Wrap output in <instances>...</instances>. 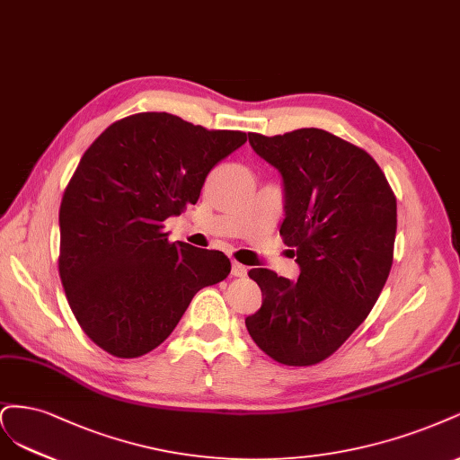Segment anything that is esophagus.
<instances>
[{"mask_svg": "<svg viewBox=\"0 0 460 460\" xmlns=\"http://www.w3.org/2000/svg\"><path fill=\"white\" fill-rule=\"evenodd\" d=\"M246 273H248L246 265H243V263H239V261H233V263H231V275H233V277H246Z\"/></svg>", "mask_w": 460, "mask_h": 460, "instance_id": "34e87169", "label": "esophagus"}]
</instances>
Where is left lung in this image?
Listing matches in <instances>:
<instances>
[{"label":"left lung","mask_w":460,"mask_h":460,"mask_svg":"<svg viewBox=\"0 0 460 460\" xmlns=\"http://www.w3.org/2000/svg\"><path fill=\"white\" fill-rule=\"evenodd\" d=\"M252 149L283 175L280 236L300 265L296 283L250 270L261 307L252 340L275 361L309 367L332 355L367 319L394 261L397 204L375 158L332 133H248Z\"/></svg>","instance_id":"8db88e82"}]
</instances>
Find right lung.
Here are the masks:
<instances>
[{
	"label": "right lung",
	"instance_id": "right-lung-1",
	"mask_svg": "<svg viewBox=\"0 0 460 460\" xmlns=\"http://www.w3.org/2000/svg\"><path fill=\"white\" fill-rule=\"evenodd\" d=\"M244 141V131L139 112L111 124L84 153L58 210V275L74 317L99 348L122 359L153 351L192 296L229 275L224 252L170 243L162 229L199 200L206 175Z\"/></svg>",
	"mask_w": 460,
	"mask_h": 460
}]
</instances>
